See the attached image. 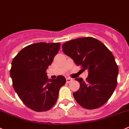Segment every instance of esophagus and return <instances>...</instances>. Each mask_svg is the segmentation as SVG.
<instances>
[{
	"label": "esophagus",
	"mask_w": 129,
	"mask_h": 129,
	"mask_svg": "<svg viewBox=\"0 0 129 129\" xmlns=\"http://www.w3.org/2000/svg\"><path fill=\"white\" fill-rule=\"evenodd\" d=\"M72 81H73V79H72V78H66V81H67V83H69L71 82Z\"/></svg>",
	"instance_id": "34e87169"
}]
</instances>
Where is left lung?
Returning <instances> with one entry per match:
<instances>
[{
  "label": "left lung",
  "instance_id": "1",
  "mask_svg": "<svg viewBox=\"0 0 129 129\" xmlns=\"http://www.w3.org/2000/svg\"><path fill=\"white\" fill-rule=\"evenodd\" d=\"M62 51L83 71L88 70L86 81L76 79L79 90L73 93L77 103L87 109L99 108L106 103L117 85L118 67L115 56L102 42L92 37L66 42Z\"/></svg>",
  "mask_w": 129,
  "mask_h": 129
}]
</instances>
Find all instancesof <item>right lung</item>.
<instances>
[{
    "mask_svg": "<svg viewBox=\"0 0 129 129\" xmlns=\"http://www.w3.org/2000/svg\"><path fill=\"white\" fill-rule=\"evenodd\" d=\"M60 48V43L30 44L12 61L10 76L13 88L23 104L35 111L51 109L57 101L59 90L66 83L62 76L55 79L46 76V69Z\"/></svg>",
    "mask_w": 129,
    "mask_h": 129,
    "instance_id": "right-lung-1",
    "label": "right lung"
}]
</instances>
